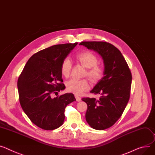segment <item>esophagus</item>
<instances>
[{
    "label": "esophagus",
    "instance_id": "34e87169",
    "mask_svg": "<svg viewBox=\"0 0 155 155\" xmlns=\"http://www.w3.org/2000/svg\"><path fill=\"white\" fill-rule=\"evenodd\" d=\"M75 98H76V100L77 101H81V98L78 97V96H77V95H75Z\"/></svg>",
    "mask_w": 155,
    "mask_h": 155
}]
</instances>
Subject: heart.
<instances>
[{
  "mask_svg": "<svg viewBox=\"0 0 155 155\" xmlns=\"http://www.w3.org/2000/svg\"><path fill=\"white\" fill-rule=\"evenodd\" d=\"M77 60L87 70V75L93 81H98L103 76L104 70L103 68L97 65V57L90 51H82L76 55ZM71 64L69 58H65L61 64V73L64 77H67L71 70ZM90 87L87 80L71 79L67 83V89L68 91L74 93L75 95H80L87 90Z\"/></svg>",
  "mask_w": 155,
  "mask_h": 155,
  "instance_id": "obj_1",
  "label": "heart"
}]
</instances>
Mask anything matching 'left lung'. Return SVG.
<instances>
[{
	"label": "left lung",
	"instance_id": "1",
	"mask_svg": "<svg viewBox=\"0 0 155 155\" xmlns=\"http://www.w3.org/2000/svg\"><path fill=\"white\" fill-rule=\"evenodd\" d=\"M79 45L95 51L104 61V77L90 91L100 98L81 100L87 104L85 118L88 124L97 130H105L115 124L126 108L131 85V71L114 45L105 42H82Z\"/></svg>",
	"mask_w": 155,
	"mask_h": 155
}]
</instances>
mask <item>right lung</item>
Segmentation results:
<instances>
[{
  "mask_svg": "<svg viewBox=\"0 0 155 155\" xmlns=\"http://www.w3.org/2000/svg\"><path fill=\"white\" fill-rule=\"evenodd\" d=\"M78 43L55 45L35 54L27 61L17 82L22 110L34 124L45 130L63 125L65 109L76 100L73 94L52 95L65 87L61 64Z\"/></svg>",
  "mask_w": 155,
  "mask_h": 155,
  "instance_id": "add662e5",
  "label": "right lung"
}]
</instances>
